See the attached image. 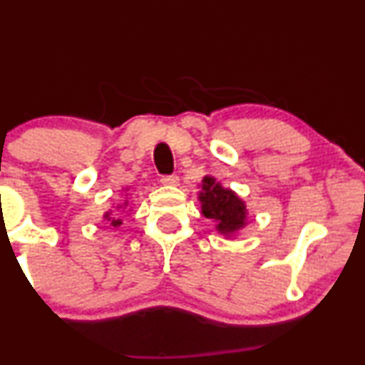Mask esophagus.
Segmentation results:
<instances>
[{"mask_svg": "<svg viewBox=\"0 0 365 365\" xmlns=\"http://www.w3.org/2000/svg\"><path fill=\"white\" fill-rule=\"evenodd\" d=\"M161 183L163 185L175 187V185H178V177L177 175H166V177H161Z\"/></svg>", "mask_w": 365, "mask_h": 365, "instance_id": "esophagus-1", "label": "esophagus"}]
</instances>
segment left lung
Here are the masks:
<instances>
[{"label":"left lung","mask_w":365,"mask_h":365,"mask_svg":"<svg viewBox=\"0 0 365 365\" xmlns=\"http://www.w3.org/2000/svg\"><path fill=\"white\" fill-rule=\"evenodd\" d=\"M199 200L202 215L216 223V232L226 238L235 237L247 225V206L235 192L225 188L215 177L202 178Z\"/></svg>","instance_id":"1"}]
</instances>
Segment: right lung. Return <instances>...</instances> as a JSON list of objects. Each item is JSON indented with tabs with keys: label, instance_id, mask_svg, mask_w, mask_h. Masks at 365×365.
Masks as SVG:
<instances>
[{
	"label": "right lung",
	"instance_id": "1",
	"mask_svg": "<svg viewBox=\"0 0 365 365\" xmlns=\"http://www.w3.org/2000/svg\"><path fill=\"white\" fill-rule=\"evenodd\" d=\"M127 206H128V200H123V202H121V204H116V207H115L116 212H115V215H113V211H108V212H104L103 217L108 221V223L113 226V228H118V226L121 225V220L118 217V211H120V209H125Z\"/></svg>",
	"mask_w": 365,
	"mask_h": 365
}]
</instances>
